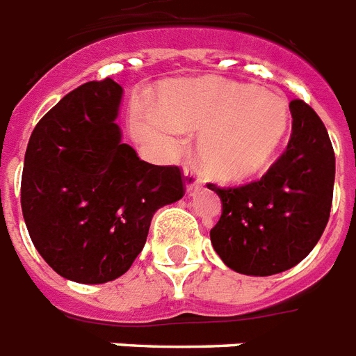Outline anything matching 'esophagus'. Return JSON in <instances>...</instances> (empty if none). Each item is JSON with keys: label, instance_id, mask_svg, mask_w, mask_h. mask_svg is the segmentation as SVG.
<instances>
[{"label": "esophagus", "instance_id": "1", "mask_svg": "<svg viewBox=\"0 0 356 356\" xmlns=\"http://www.w3.org/2000/svg\"><path fill=\"white\" fill-rule=\"evenodd\" d=\"M184 184H186V191L191 195L193 191H196L198 187L202 186V180L196 175V170L191 169V167H186L184 170Z\"/></svg>", "mask_w": 356, "mask_h": 356}]
</instances>
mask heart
Returning a JSON list of instances; mask_svg holds the SVG:
<instances>
[{
    "instance_id": "1",
    "label": "heart",
    "mask_w": 356,
    "mask_h": 356,
    "mask_svg": "<svg viewBox=\"0 0 356 356\" xmlns=\"http://www.w3.org/2000/svg\"><path fill=\"white\" fill-rule=\"evenodd\" d=\"M161 106L143 113L139 130L165 145H175L184 127L200 130L198 163L224 181L257 176L280 149L291 115L277 93L218 79L180 82L165 93Z\"/></svg>"
}]
</instances>
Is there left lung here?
<instances>
[{"label": "left lung", "mask_w": 356, "mask_h": 356, "mask_svg": "<svg viewBox=\"0 0 356 356\" xmlns=\"http://www.w3.org/2000/svg\"><path fill=\"white\" fill-rule=\"evenodd\" d=\"M292 134L280 160L257 181L220 189L222 215L209 233L226 266L272 275L303 261L322 237L334 187V150L309 104L291 101Z\"/></svg>", "instance_id": "left-lung-1"}]
</instances>
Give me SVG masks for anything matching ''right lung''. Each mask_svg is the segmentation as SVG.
<instances>
[{"instance_id": "obj_1", "label": "right lung", "mask_w": 356, "mask_h": 356, "mask_svg": "<svg viewBox=\"0 0 356 356\" xmlns=\"http://www.w3.org/2000/svg\"><path fill=\"white\" fill-rule=\"evenodd\" d=\"M123 88L112 79L70 92L31 134L22 211L31 241L65 280H118L147 243L160 207L184 196L178 167L139 160L115 123Z\"/></svg>"}]
</instances>
